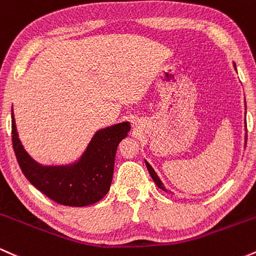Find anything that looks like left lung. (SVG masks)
<instances>
[{"label": "left lung", "mask_w": 256, "mask_h": 256, "mask_svg": "<svg viewBox=\"0 0 256 256\" xmlns=\"http://www.w3.org/2000/svg\"><path fill=\"white\" fill-rule=\"evenodd\" d=\"M146 168H148V171H149V173H150V176H152V180H154V182H155V184H156V185H158V188H160V189L165 190V192H166V188H165V186H164L162 182H161V180H160V178H158V174H156V173H155V171H154V170H152V167L150 165H149V164H148V162H146Z\"/></svg>", "instance_id": "left-lung-1"}]
</instances>
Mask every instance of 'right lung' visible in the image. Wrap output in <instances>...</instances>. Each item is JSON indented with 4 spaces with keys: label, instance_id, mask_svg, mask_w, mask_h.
<instances>
[{
    "label": "right lung",
    "instance_id": "add662e5",
    "mask_svg": "<svg viewBox=\"0 0 256 256\" xmlns=\"http://www.w3.org/2000/svg\"><path fill=\"white\" fill-rule=\"evenodd\" d=\"M128 122L96 132L77 164L43 167L24 150L12 113V142L20 168L28 180L58 204L84 207L100 201L110 188L114 160L119 143L130 131Z\"/></svg>",
    "mask_w": 256,
    "mask_h": 256
}]
</instances>
